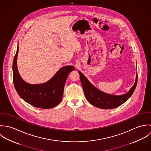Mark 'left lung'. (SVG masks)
<instances>
[{
	"label": "left lung",
	"instance_id": "left-lung-1",
	"mask_svg": "<svg viewBox=\"0 0 151 151\" xmlns=\"http://www.w3.org/2000/svg\"><path fill=\"white\" fill-rule=\"evenodd\" d=\"M80 76L81 85L88 101L97 108L110 109L119 107L126 102L132 95L138 81V74H136L135 81L129 91L122 95H115L104 92L93 86L86 77V76L78 71Z\"/></svg>",
	"mask_w": 151,
	"mask_h": 151
}]
</instances>
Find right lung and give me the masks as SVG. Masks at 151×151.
<instances>
[{"instance_id": "right-lung-1", "label": "right lung", "mask_w": 151, "mask_h": 151, "mask_svg": "<svg viewBox=\"0 0 151 151\" xmlns=\"http://www.w3.org/2000/svg\"><path fill=\"white\" fill-rule=\"evenodd\" d=\"M19 46L13 62L14 86L22 99L36 108L50 109L57 106L62 101L65 83L68 74L75 70L73 65L60 68L49 81L40 84H31L25 82L20 75L17 65Z\"/></svg>"}]
</instances>
